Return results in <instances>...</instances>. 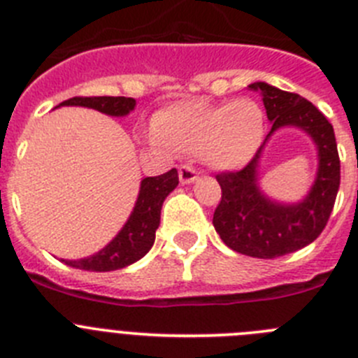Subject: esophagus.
Instances as JSON below:
<instances>
[{"label": "esophagus", "mask_w": 358, "mask_h": 358, "mask_svg": "<svg viewBox=\"0 0 358 358\" xmlns=\"http://www.w3.org/2000/svg\"><path fill=\"white\" fill-rule=\"evenodd\" d=\"M180 182L182 183H192L198 180V171L192 166H180Z\"/></svg>", "instance_id": "esophagus-1"}]
</instances>
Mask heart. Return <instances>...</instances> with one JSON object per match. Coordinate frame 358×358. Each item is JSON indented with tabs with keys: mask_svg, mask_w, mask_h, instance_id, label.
Listing matches in <instances>:
<instances>
[{
	"mask_svg": "<svg viewBox=\"0 0 358 358\" xmlns=\"http://www.w3.org/2000/svg\"><path fill=\"white\" fill-rule=\"evenodd\" d=\"M155 143L201 155L217 169H235L253 157L266 131V115L253 99L173 103L153 117Z\"/></svg>",
	"mask_w": 358,
	"mask_h": 358,
	"instance_id": "1",
	"label": "heart"
}]
</instances>
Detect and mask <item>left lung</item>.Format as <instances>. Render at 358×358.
<instances>
[{"instance_id":"1","label":"left lung","mask_w":358,"mask_h":358,"mask_svg":"<svg viewBox=\"0 0 358 358\" xmlns=\"http://www.w3.org/2000/svg\"><path fill=\"white\" fill-rule=\"evenodd\" d=\"M250 87L260 91L267 119L273 123L266 140L278 127L298 126L311 135L320 159L311 192L294 206L271 202L259 192L256 169L263 144L243 169L215 176L221 185V201L212 223L219 237L237 253L276 259L305 248L324 230L339 191L341 160L334 127L308 99L264 82Z\"/></svg>"}]
</instances>
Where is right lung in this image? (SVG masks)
<instances>
[{"label":"right lung","mask_w":358,"mask_h":358,"mask_svg":"<svg viewBox=\"0 0 358 358\" xmlns=\"http://www.w3.org/2000/svg\"><path fill=\"white\" fill-rule=\"evenodd\" d=\"M89 107L107 115H127L134 110L135 99L124 96H76L66 99L59 107ZM178 185V171L148 176L141 182V191L134 212L110 244L94 255L80 260H62L67 266L85 271H115L143 259L155 243V231L160 224V208L167 194Z\"/></svg>","instance_id":"add662e5"}]
</instances>
